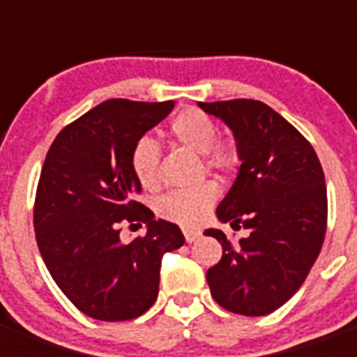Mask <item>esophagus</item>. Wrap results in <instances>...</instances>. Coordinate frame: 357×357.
<instances>
[{
  "label": "esophagus",
  "mask_w": 357,
  "mask_h": 357,
  "mask_svg": "<svg viewBox=\"0 0 357 357\" xmlns=\"http://www.w3.org/2000/svg\"><path fill=\"white\" fill-rule=\"evenodd\" d=\"M183 235L187 243H195L196 238L200 237V231L198 229H183Z\"/></svg>",
  "instance_id": "esophagus-1"
}]
</instances>
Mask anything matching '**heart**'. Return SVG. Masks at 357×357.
<instances>
[{"label":"heart","instance_id":"b5f03b06","mask_svg":"<svg viewBox=\"0 0 357 357\" xmlns=\"http://www.w3.org/2000/svg\"><path fill=\"white\" fill-rule=\"evenodd\" d=\"M170 135L178 144L187 150L204 155L207 167L218 172H229L237 167L238 153L231 142L217 140V123L211 116L198 109H187L172 120ZM159 168V146L150 137H142L135 142L131 151V170L142 187H153L157 183ZM217 200L215 183H200L187 189L170 190L157 202V213L161 217L178 222L181 226L200 224Z\"/></svg>","mask_w":357,"mask_h":357}]
</instances>
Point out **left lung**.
Segmentation results:
<instances>
[{
	"instance_id": "obj_1",
	"label": "left lung",
	"mask_w": 357,
	"mask_h": 357,
	"mask_svg": "<svg viewBox=\"0 0 357 357\" xmlns=\"http://www.w3.org/2000/svg\"><path fill=\"white\" fill-rule=\"evenodd\" d=\"M234 133L241 167L217 207V218L250 235L237 246L224 231L206 229L222 244L207 271L211 296L224 310L268 315L302 287L326 235L324 172L313 146L282 114L255 100L198 103Z\"/></svg>"
}]
</instances>
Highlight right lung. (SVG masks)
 Instances as JSON below:
<instances>
[{
  "mask_svg": "<svg viewBox=\"0 0 357 357\" xmlns=\"http://www.w3.org/2000/svg\"><path fill=\"white\" fill-rule=\"evenodd\" d=\"M174 102L107 100L55 137L42 167L35 234L47 271L66 298L98 321L137 319L159 293L162 254L183 246L181 229L135 202L142 187L131 151ZM146 224L122 243L120 222ZM135 226V224H131Z\"/></svg>",
  "mask_w": 357,
  "mask_h": 357,
  "instance_id": "obj_1",
  "label": "right lung"
}]
</instances>
